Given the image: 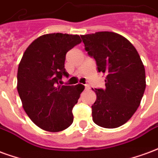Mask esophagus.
<instances>
[{
  "label": "esophagus",
  "mask_w": 158,
  "mask_h": 158,
  "mask_svg": "<svg viewBox=\"0 0 158 158\" xmlns=\"http://www.w3.org/2000/svg\"><path fill=\"white\" fill-rule=\"evenodd\" d=\"M85 88H86V89H89V88H90V86H89V85H87V84H86V85H85Z\"/></svg>",
  "instance_id": "esophagus-1"
}]
</instances>
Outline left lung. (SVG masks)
I'll return each instance as SVG.
<instances>
[{"label":"left lung","instance_id":"8db88e82","mask_svg":"<svg viewBox=\"0 0 158 158\" xmlns=\"http://www.w3.org/2000/svg\"><path fill=\"white\" fill-rule=\"evenodd\" d=\"M85 50L106 74L105 88L93 89V120L101 127L121 126L132 117L146 89V72L137 50L129 40L112 32L81 35Z\"/></svg>","mask_w":158,"mask_h":158}]
</instances>
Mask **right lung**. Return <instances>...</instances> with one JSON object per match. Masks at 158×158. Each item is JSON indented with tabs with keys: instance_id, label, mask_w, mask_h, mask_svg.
Here are the masks:
<instances>
[{
	"instance_id": "1",
	"label": "right lung",
	"mask_w": 158,
	"mask_h": 158,
	"mask_svg": "<svg viewBox=\"0 0 158 158\" xmlns=\"http://www.w3.org/2000/svg\"><path fill=\"white\" fill-rule=\"evenodd\" d=\"M81 42L79 35L49 33L39 37L25 50L18 70V92L31 120L44 131L58 132L73 122L72 109L83 85H60L66 53Z\"/></svg>"
}]
</instances>
